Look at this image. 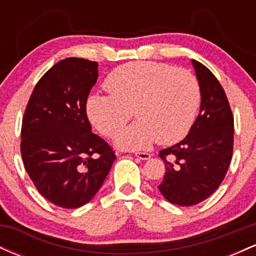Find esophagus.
Here are the masks:
<instances>
[{"label":"esophagus","mask_w":256,"mask_h":256,"mask_svg":"<svg viewBox=\"0 0 256 256\" xmlns=\"http://www.w3.org/2000/svg\"><path fill=\"white\" fill-rule=\"evenodd\" d=\"M134 155L138 158H140V160H148V158H150L152 155L149 154V152H134Z\"/></svg>","instance_id":"obj_1"}]
</instances>
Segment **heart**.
Returning <instances> with one entry per match:
<instances>
[{
  "label": "heart",
  "mask_w": 256,
  "mask_h": 256,
  "mask_svg": "<svg viewBox=\"0 0 256 256\" xmlns=\"http://www.w3.org/2000/svg\"><path fill=\"white\" fill-rule=\"evenodd\" d=\"M104 85L110 95H91L86 116L100 134L113 137L130 120L132 110L138 120L116 138L122 149L146 148L155 140L162 146L179 142L192 128L201 102L195 76L166 64H122Z\"/></svg>",
  "instance_id": "1"
}]
</instances>
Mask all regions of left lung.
I'll use <instances>...</instances> for the list:
<instances>
[{
  "mask_svg": "<svg viewBox=\"0 0 256 256\" xmlns=\"http://www.w3.org/2000/svg\"><path fill=\"white\" fill-rule=\"evenodd\" d=\"M192 62L201 89L200 114L183 140L158 152L166 167L158 190L182 207L198 204L218 189L234 150V116L225 91L204 64Z\"/></svg>",
  "mask_w": 256,
  "mask_h": 256,
  "instance_id": "left-lung-1",
  "label": "left lung"
}]
</instances>
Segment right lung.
I'll list each match as a JSON object with an SVG mask.
<instances>
[{
    "label": "right lung",
    "mask_w": 256,
    "mask_h": 256,
    "mask_svg": "<svg viewBox=\"0 0 256 256\" xmlns=\"http://www.w3.org/2000/svg\"><path fill=\"white\" fill-rule=\"evenodd\" d=\"M98 62L68 58L38 80L22 125V156L38 192L52 204L78 208L90 201L110 172L116 152L91 132L86 101Z\"/></svg>",
    "instance_id": "add662e5"
}]
</instances>
